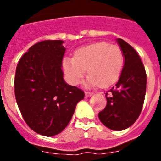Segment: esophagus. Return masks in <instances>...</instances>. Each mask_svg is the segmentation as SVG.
<instances>
[{"label": "esophagus", "instance_id": "34e87169", "mask_svg": "<svg viewBox=\"0 0 161 161\" xmlns=\"http://www.w3.org/2000/svg\"><path fill=\"white\" fill-rule=\"evenodd\" d=\"M84 94H85V97H91V96L93 95V93H92V92H89V91H85Z\"/></svg>", "mask_w": 161, "mask_h": 161}]
</instances>
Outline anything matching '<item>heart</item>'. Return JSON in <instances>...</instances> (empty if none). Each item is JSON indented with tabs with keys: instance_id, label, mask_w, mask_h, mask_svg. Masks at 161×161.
<instances>
[{
	"instance_id": "1",
	"label": "heart",
	"mask_w": 161,
	"mask_h": 161,
	"mask_svg": "<svg viewBox=\"0 0 161 161\" xmlns=\"http://www.w3.org/2000/svg\"><path fill=\"white\" fill-rule=\"evenodd\" d=\"M124 64L121 49L115 45L101 41L80 47L73 58H64L62 62L64 72L70 84H77L87 68L85 85L108 87L115 84L121 76Z\"/></svg>"
}]
</instances>
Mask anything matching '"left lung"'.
Returning <instances> with one entry per match:
<instances>
[{
	"label": "left lung",
	"instance_id": "obj_1",
	"mask_svg": "<svg viewBox=\"0 0 161 161\" xmlns=\"http://www.w3.org/2000/svg\"><path fill=\"white\" fill-rule=\"evenodd\" d=\"M124 57V65L115 87L106 93L107 105L98 117L107 128L115 131L128 128L141 114L145 99L147 74L141 58L121 39L116 40Z\"/></svg>",
	"mask_w": 161,
	"mask_h": 161
}]
</instances>
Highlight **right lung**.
Here are the masks:
<instances>
[{
  "mask_svg": "<svg viewBox=\"0 0 161 161\" xmlns=\"http://www.w3.org/2000/svg\"><path fill=\"white\" fill-rule=\"evenodd\" d=\"M63 40H44L31 46L16 67L14 94L24 121L31 129L53 136L65 128L84 91L65 83Z\"/></svg>",
  "mask_w": 161,
  "mask_h": 161,
  "instance_id": "obj_1",
  "label": "right lung"
}]
</instances>
